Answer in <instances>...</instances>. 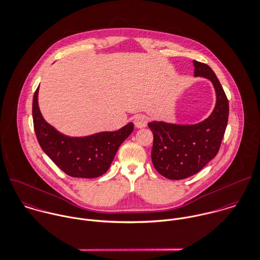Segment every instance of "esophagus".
Segmentation results:
<instances>
[{
	"mask_svg": "<svg viewBox=\"0 0 260 260\" xmlns=\"http://www.w3.org/2000/svg\"><path fill=\"white\" fill-rule=\"evenodd\" d=\"M147 122H148V117L145 114H138L134 118V123L138 128L145 127L147 125Z\"/></svg>",
	"mask_w": 260,
	"mask_h": 260,
	"instance_id": "1",
	"label": "esophagus"
}]
</instances>
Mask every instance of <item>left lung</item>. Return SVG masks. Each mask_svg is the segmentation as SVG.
Listing matches in <instances>:
<instances>
[{"mask_svg": "<svg viewBox=\"0 0 260 260\" xmlns=\"http://www.w3.org/2000/svg\"><path fill=\"white\" fill-rule=\"evenodd\" d=\"M194 77L210 80L216 91V105L205 120L180 124L153 120L148 126L154 134L152 162L156 170L172 180L187 178L200 172L219 152L229 116V103L214 71L193 60Z\"/></svg>", "mask_w": 260, "mask_h": 260, "instance_id": "obj_1", "label": "left lung"}]
</instances>
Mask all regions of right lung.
<instances>
[{"label": "right lung", "instance_id": "add662e5", "mask_svg": "<svg viewBox=\"0 0 260 260\" xmlns=\"http://www.w3.org/2000/svg\"><path fill=\"white\" fill-rule=\"evenodd\" d=\"M37 87L32 102V116L37 141L43 152L66 174L78 178H95L109 168L119 146L133 133L129 122L115 132H100L85 137L61 134L43 118L38 106Z\"/></svg>", "mask_w": 260, "mask_h": 260}]
</instances>
